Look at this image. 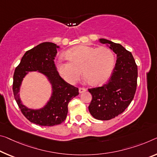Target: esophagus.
Returning a JSON list of instances; mask_svg holds the SVG:
<instances>
[{
  "label": "esophagus",
  "instance_id": "34e87169",
  "mask_svg": "<svg viewBox=\"0 0 157 157\" xmlns=\"http://www.w3.org/2000/svg\"><path fill=\"white\" fill-rule=\"evenodd\" d=\"M86 91V89H84V88H79V93H84V92H85Z\"/></svg>",
  "mask_w": 157,
  "mask_h": 157
}]
</instances>
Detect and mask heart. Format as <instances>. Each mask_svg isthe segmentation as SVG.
Returning a JSON list of instances; mask_svg holds the SVG:
<instances>
[{
  "instance_id": "heart-1",
  "label": "heart",
  "mask_w": 157,
  "mask_h": 157,
  "mask_svg": "<svg viewBox=\"0 0 157 157\" xmlns=\"http://www.w3.org/2000/svg\"><path fill=\"white\" fill-rule=\"evenodd\" d=\"M68 61L59 60L56 67L60 75L69 84H75L81 76V71L87 82L92 86L105 83L114 69L115 57L110 49L78 45L66 52Z\"/></svg>"
}]
</instances>
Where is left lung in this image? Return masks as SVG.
Segmentation results:
<instances>
[{"label":"left lung","mask_w":157,"mask_h":157,"mask_svg":"<svg viewBox=\"0 0 157 157\" xmlns=\"http://www.w3.org/2000/svg\"><path fill=\"white\" fill-rule=\"evenodd\" d=\"M117 54L115 67L108 82L89 89L92 99L89 110L98 120H110L123 113L134 98L137 86L138 67L132 54L120 44L101 38Z\"/></svg>","instance_id":"left-lung-1"}]
</instances>
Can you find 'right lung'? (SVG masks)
<instances>
[{
	"label": "right lung",
	"mask_w": 157,
	"mask_h": 157,
	"mask_svg": "<svg viewBox=\"0 0 157 157\" xmlns=\"http://www.w3.org/2000/svg\"><path fill=\"white\" fill-rule=\"evenodd\" d=\"M59 47L49 42L39 44L24 54L14 71L12 89L17 105L25 117L39 126H52L61 124L68 114L69 102L79 94L78 88L66 82L56 71L54 60ZM32 71L43 74L52 84L51 98L39 110L28 109L22 104L19 97L22 80L29 71Z\"/></svg>",
	"instance_id": "obj_1"
}]
</instances>
